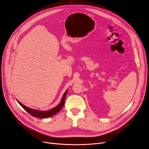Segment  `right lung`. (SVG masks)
<instances>
[{"label":"right lung","instance_id":"obj_1","mask_svg":"<svg viewBox=\"0 0 149 149\" xmlns=\"http://www.w3.org/2000/svg\"><path fill=\"white\" fill-rule=\"evenodd\" d=\"M67 89L66 91V92L64 93V94L63 95L62 99L60 102V103L56 107H54V108L50 109V110L48 111H41V110H38V109H32L30 108H29L26 106H25L24 105L22 104L21 102H19V100H16L17 102L19 103V104L20 105L25 111H26L27 113H29L30 115H31L33 117L37 118H49L52 116L54 115H55V114H56L58 112H59L61 108H63L64 103V101H65V98H66V95L68 92Z\"/></svg>","mask_w":149,"mask_h":149}]
</instances>
